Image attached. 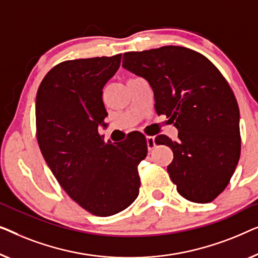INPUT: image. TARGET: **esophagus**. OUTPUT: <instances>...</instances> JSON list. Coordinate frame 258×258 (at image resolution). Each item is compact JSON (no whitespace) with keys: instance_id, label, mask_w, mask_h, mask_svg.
<instances>
[{"instance_id":"esophagus-1","label":"esophagus","mask_w":258,"mask_h":258,"mask_svg":"<svg viewBox=\"0 0 258 258\" xmlns=\"http://www.w3.org/2000/svg\"><path fill=\"white\" fill-rule=\"evenodd\" d=\"M146 141H147V148L148 151H152L155 147V143H154V137H146Z\"/></svg>"}]
</instances>
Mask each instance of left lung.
Wrapping results in <instances>:
<instances>
[{"label":"left lung","mask_w":258,"mask_h":258,"mask_svg":"<svg viewBox=\"0 0 258 258\" xmlns=\"http://www.w3.org/2000/svg\"><path fill=\"white\" fill-rule=\"evenodd\" d=\"M122 68L146 79L157 113L179 131L176 141L155 137V144L173 151L167 172L179 194L212 202L229 183L241 154L239 110L229 84L208 58L183 46L126 52Z\"/></svg>","instance_id":"obj_1"}]
</instances>
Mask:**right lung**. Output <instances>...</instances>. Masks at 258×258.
<instances>
[{"mask_svg":"<svg viewBox=\"0 0 258 258\" xmlns=\"http://www.w3.org/2000/svg\"><path fill=\"white\" fill-rule=\"evenodd\" d=\"M121 53L59 63L50 70L36 96L39 148L61 188L82 208L111 216L138 198V165L147 141L134 131L120 143H105L103 88L120 67Z\"/></svg>","mask_w":258,"mask_h":258,"instance_id":"add662e5","label":"right lung"}]
</instances>
